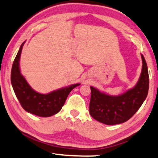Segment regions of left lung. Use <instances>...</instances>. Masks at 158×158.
<instances>
[{"instance_id":"left-lung-1","label":"left lung","mask_w":158,"mask_h":158,"mask_svg":"<svg viewBox=\"0 0 158 158\" xmlns=\"http://www.w3.org/2000/svg\"><path fill=\"white\" fill-rule=\"evenodd\" d=\"M142 59V71L137 85L118 96H111L90 87L91 98L89 114L97 121L112 125L125 123L139 110L147 96L149 73L144 57Z\"/></svg>"}]
</instances>
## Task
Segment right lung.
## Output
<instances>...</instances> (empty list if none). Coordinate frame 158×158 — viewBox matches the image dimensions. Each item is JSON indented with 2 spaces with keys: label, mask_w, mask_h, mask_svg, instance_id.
Returning a JSON list of instances; mask_svg holds the SVG:
<instances>
[{
  "label": "right lung",
  "mask_w": 158,
  "mask_h": 158,
  "mask_svg": "<svg viewBox=\"0 0 158 158\" xmlns=\"http://www.w3.org/2000/svg\"><path fill=\"white\" fill-rule=\"evenodd\" d=\"M24 43L22 44L11 68V81L14 91L22 107L26 111L39 117H51L61 110L69 93L79 84H74L47 95L33 90L19 70V58Z\"/></svg>",
  "instance_id": "right-lung-1"
}]
</instances>
